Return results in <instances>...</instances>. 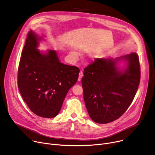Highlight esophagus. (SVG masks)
I'll return each mask as SVG.
<instances>
[{
    "label": "esophagus",
    "mask_w": 155,
    "mask_h": 155,
    "mask_svg": "<svg viewBox=\"0 0 155 155\" xmlns=\"http://www.w3.org/2000/svg\"><path fill=\"white\" fill-rule=\"evenodd\" d=\"M83 72L82 71H80L79 72V76H78V80L80 81L81 80V78L83 77Z\"/></svg>",
    "instance_id": "34e87169"
}]
</instances>
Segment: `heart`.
<instances>
[{
    "instance_id": "obj_1",
    "label": "heart",
    "mask_w": 155,
    "mask_h": 155,
    "mask_svg": "<svg viewBox=\"0 0 155 155\" xmlns=\"http://www.w3.org/2000/svg\"><path fill=\"white\" fill-rule=\"evenodd\" d=\"M75 56H78V54H77V53H75Z\"/></svg>"
}]
</instances>
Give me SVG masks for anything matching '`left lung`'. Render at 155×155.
<instances>
[{
    "label": "left lung",
    "mask_w": 155,
    "mask_h": 155,
    "mask_svg": "<svg viewBox=\"0 0 155 155\" xmlns=\"http://www.w3.org/2000/svg\"><path fill=\"white\" fill-rule=\"evenodd\" d=\"M121 59L128 62L123 70L116 68ZM83 75V97L90 117L97 123L112 122L124 114L136 96L140 79L139 56L131 53L116 59L96 58Z\"/></svg>",
    "instance_id": "1"
}]
</instances>
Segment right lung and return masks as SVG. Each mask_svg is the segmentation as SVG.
Wrapping results in <instances>:
<instances>
[{
    "label": "right lung",
    "instance_id": "right-lung-1",
    "mask_svg": "<svg viewBox=\"0 0 155 155\" xmlns=\"http://www.w3.org/2000/svg\"><path fill=\"white\" fill-rule=\"evenodd\" d=\"M41 39L32 31L28 34L18 70V87L31 111L49 118L59 114L80 69L61 63L56 51L40 53L37 48Z\"/></svg>",
    "mask_w": 155,
    "mask_h": 155
}]
</instances>
